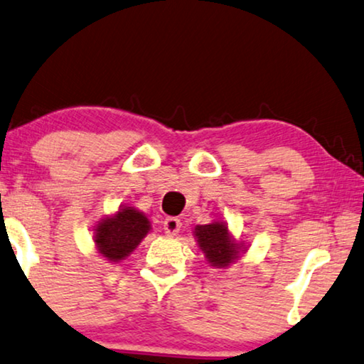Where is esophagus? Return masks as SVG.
I'll return each instance as SVG.
<instances>
[{"instance_id":"esophagus-1","label":"esophagus","mask_w":364,"mask_h":364,"mask_svg":"<svg viewBox=\"0 0 364 364\" xmlns=\"http://www.w3.org/2000/svg\"><path fill=\"white\" fill-rule=\"evenodd\" d=\"M182 228V223L181 220L176 218V217H167L164 220V231L167 236H176L178 231Z\"/></svg>"}]
</instances>
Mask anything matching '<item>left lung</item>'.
Returning a JSON list of instances; mask_svg holds the SVG:
<instances>
[{
	"label": "left lung",
	"mask_w": 364,
	"mask_h": 364,
	"mask_svg": "<svg viewBox=\"0 0 364 364\" xmlns=\"http://www.w3.org/2000/svg\"><path fill=\"white\" fill-rule=\"evenodd\" d=\"M200 250L212 266L226 267L238 257L240 245H236L228 233V226L220 221L210 225H198L193 231Z\"/></svg>",
	"instance_id": "1"
}]
</instances>
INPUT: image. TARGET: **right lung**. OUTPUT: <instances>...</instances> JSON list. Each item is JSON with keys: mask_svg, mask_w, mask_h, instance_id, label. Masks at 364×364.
I'll use <instances>...</instances> for the list:
<instances>
[{"mask_svg": "<svg viewBox=\"0 0 364 364\" xmlns=\"http://www.w3.org/2000/svg\"><path fill=\"white\" fill-rule=\"evenodd\" d=\"M149 230L151 223L144 213L133 207H124L113 217L100 221L95 230V243L100 255L108 261L118 262L136 250Z\"/></svg>", "mask_w": 364, "mask_h": 364, "instance_id": "add662e5", "label": "right lung"}]
</instances>
